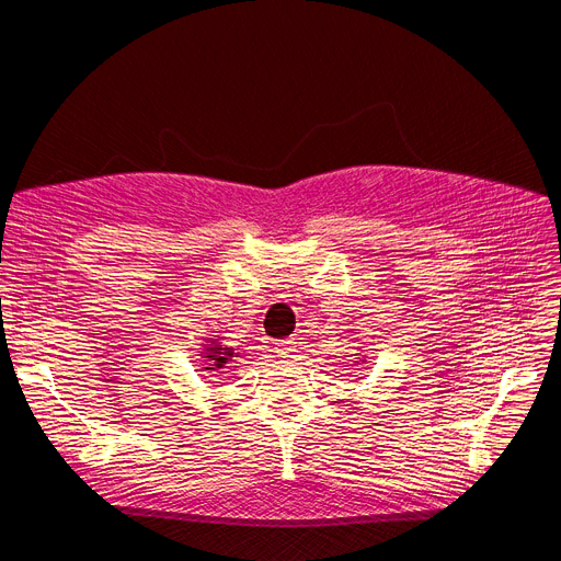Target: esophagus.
<instances>
[{"instance_id": "1", "label": "esophagus", "mask_w": 561, "mask_h": 561, "mask_svg": "<svg viewBox=\"0 0 561 561\" xmlns=\"http://www.w3.org/2000/svg\"><path fill=\"white\" fill-rule=\"evenodd\" d=\"M275 352H277V357H282V359L293 357V352H296V339H286V341L275 343Z\"/></svg>"}]
</instances>
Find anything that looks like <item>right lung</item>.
I'll return each mask as SVG.
<instances>
[{"instance_id":"1","label":"right lung","mask_w":561,"mask_h":561,"mask_svg":"<svg viewBox=\"0 0 561 561\" xmlns=\"http://www.w3.org/2000/svg\"><path fill=\"white\" fill-rule=\"evenodd\" d=\"M233 357V350L231 347H222L218 341H211V345L206 347L204 352V359L209 362V366H206L204 370H214L218 373L220 368H225V364H229Z\"/></svg>"}]
</instances>
